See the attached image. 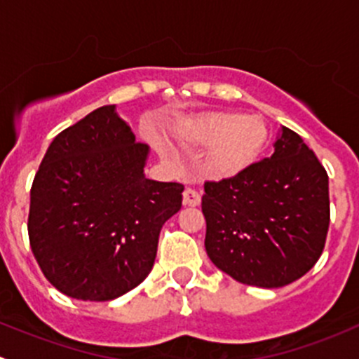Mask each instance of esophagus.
<instances>
[{"mask_svg":"<svg viewBox=\"0 0 359 359\" xmlns=\"http://www.w3.org/2000/svg\"><path fill=\"white\" fill-rule=\"evenodd\" d=\"M200 201H201V196H200V193H198V191L191 189V187H187V189L184 191V205L198 206V205H200Z\"/></svg>","mask_w":359,"mask_h":359,"instance_id":"1","label":"esophagus"}]
</instances>
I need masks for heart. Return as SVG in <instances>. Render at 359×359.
Wrapping results in <instances>:
<instances>
[{"label": "heart", "instance_id": "1", "mask_svg": "<svg viewBox=\"0 0 359 359\" xmlns=\"http://www.w3.org/2000/svg\"><path fill=\"white\" fill-rule=\"evenodd\" d=\"M177 139L187 147H206L203 170L215 179H229L259 159L269 139V128L259 114L208 112L184 123L177 130ZM158 147L165 153V147Z\"/></svg>", "mask_w": 359, "mask_h": 359}]
</instances>
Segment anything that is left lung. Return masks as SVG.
Masks as SVG:
<instances>
[{"label": "left lung", "mask_w": 359, "mask_h": 359, "mask_svg": "<svg viewBox=\"0 0 359 359\" xmlns=\"http://www.w3.org/2000/svg\"><path fill=\"white\" fill-rule=\"evenodd\" d=\"M201 210L210 260L236 281L280 288L320 259L330 224L327 170L287 126L271 158L205 182Z\"/></svg>", "instance_id": "1"}]
</instances>
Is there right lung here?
<instances>
[{"label":"right lung","mask_w":359,"mask_h":359,"mask_svg":"<svg viewBox=\"0 0 359 359\" xmlns=\"http://www.w3.org/2000/svg\"><path fill=\"white\" fill-rule=\"evenodd\" d=\"M114 109L62 130L31 187L32 253L46 280L78 300H112L142 283L163 224L182 206V184L146 179L149 147Z\"/></svg>","instance_id":"add662e5"}]
</instances>
